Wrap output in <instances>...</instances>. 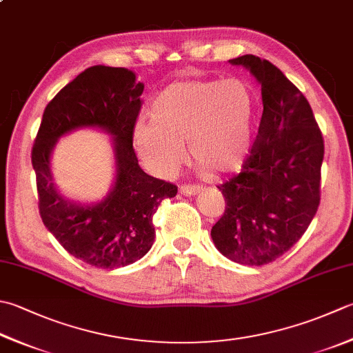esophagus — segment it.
Instances as JSON below:
<instances>
[{"label":"esophagus","mask_w":353,"mask_h":353,"mask_svg":"<svg viewBox=\"0 0 353 353\" xmlns=\"http://www.w3.org/2000/svg\"><path fill=\"white\" fill-rule=\"evenodd\" d=\"M202 191V186L199 185H182L181 186V194L183 196H196Z\"/></svg>","instance_id":"obj_1"}]
</instances>
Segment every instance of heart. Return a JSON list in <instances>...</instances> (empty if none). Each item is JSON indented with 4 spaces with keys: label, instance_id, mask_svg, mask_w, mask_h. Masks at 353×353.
I'll use <instances>...</instances> for the list:
<instances>
[{
    "label": "heart",
    "instance_id": "obj_1",
    "mask_svg": "<svg viewBox=\"0 0 353 353\" xmlns=\"http://www.w3.org/2000/svg\"><path fill=\"white\" fill-rule=\"evenodd\" d=\"M259 94L243 78H190L171 82L150 103V122L136 123L133 141L148 170L174 172L185 159L208 174L239 171L250 157Z\"/></svg>",
    "mask_w": 353,
    "mask_h": 353
}]
</instances>
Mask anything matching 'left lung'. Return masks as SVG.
<instances>
[{"label": "left lung", "instance_id": "1", "mask_svg": "<svg viewBox=\"0 0 353 353\" xmlns=\"http://www.w3.org/2000/svg\"><path fill=\"white\" fill-rule=\"evenodd\" d=\"M230 62L260 82L263 114L241 171L217 186L226 206L211 237L225 257L261 266L291 250L312 222L324 141L307 99L280 68L254 54Z\"/></svg>", "mask_w": 353, "mask_h": 353}]
</instances>
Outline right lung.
I'll use <instances>...</instances> for the list:
<instances>
[{
  "instance_id": "obj_1",
  "label": "right lung",
  "mask_w": 353,
  "mask_h": 353,
  "mask_svg": "<svg viewBox=\"0 0 353 353\" xmlns=\"http://www.w3.org/2000/svg\"><path fill=\"white\" fill-rule=\"evenodd\" d=\"M142 92L143 84L128 68H87L47 103L32 148L41 219L68 254L94 268H122L142 259L153 246L157 206L177 194L176 185L148 176L137 163L133 133ZM82 126H98L114 136L117 181L94 205L65 199L50 171L54 143Z\"/></svg>"
}]
</instances>
